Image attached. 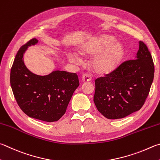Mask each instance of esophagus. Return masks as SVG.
Segmentation results:
<instances>
[{
  "label": "esophagus",
  "mask_w": 160,
  "mask_h": 160,
  "mask_svg": "<svg viewBox=\"0 0 160 160\" xmlns=\"http://www.w3.org/2000/svg\"><path fill=\"white\" fill-rule=\"evenodd\" d=\"M82 80L83 82H89L91 81V78L88 74H84L82 76Z\"/></svg>",
  "instance_id": "esophagus-1"
}]
</instances>
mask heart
Returning a JSON list of instances; mask_svg holds the SVG:
<instances>
[{
  "label": "heart",
  "mask_w": 160,
  "mask_h": 160,
  "mask_svg": "<svg viewBox=\"0 0 160 160\" xmlns=\"http://www.w3.org/2000/svg\"><path fill=\"white\" fill-rule=\"evenodd\" d=\"M114 40V37L110 35H99L81 46L78 53L83 57L94 54L89 62L92 71L99 75L109 74L118 68L124 55L122 45ZM67 57L72 63L78 64L80 62L75 52H68Z\"/></svg>",
  "instance_id": "1"
}]
</instances>
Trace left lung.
I'll list each match as a JSON object with an SVG mask.
<instances>
[{
	"label": "left lung",
	"instance_id": "8db88e82",
	"mask_svg": "<svg viewBox=\"0 0 160 160\" xmlns=\"http://www.w3.org/2000/svg\"><path fill=\"white\" fill-rule=\"evenodd\" d=\"M135 59L129 60L106 77L95 80L94 102L104 117L123 118L141 108L149 94L154 78V63L143 42Z\"/></svg>",
	"mask_w": 160,
	"mask_h": 160
}]
</instances>
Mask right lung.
Masks as SVG:
<instances>
[{
	"mask_svg": "<svg viewBox=\"0 0 160 160\" xmlns=\"http://www.w3.org/2000/svg\"><path fill=\"white\" fill-rule=\"evenodd\" d=\"M33 38L17 52L10 72V85L20 108L28 117L48 122L59 120L65 114L72 94L78 86V75L54 71L46 75L30 71L24 62L28 47L36 45Z\"/></svg>",
	"mask_w": 160,
	"mask_h": 160,
	"instance_id": "obj_1",
	"label": "right lung"
}]
</instances>
